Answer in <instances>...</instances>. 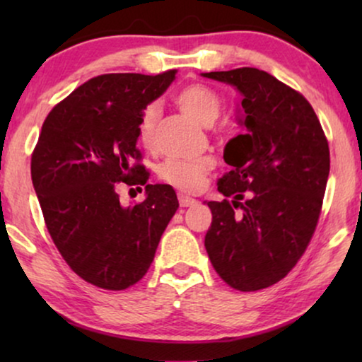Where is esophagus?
I'll return each instance as SVG.
<instances>
[{"label": "esophagus", "mask_w": 362, "mask_h": 362, "mask_svg": "<svg viewBox=\"0 0 362 362\" xmlns=\"http://www.w3.org/2000/svg\"><path fill=\"white\" fill-rule=\"evenodd\" d=\"M177 199H180L181 207H192V206L197 204L196 199H192V197L186 196V194H180V196H177Z\"/></svg>", "instance_id": "1"}]
</instances>
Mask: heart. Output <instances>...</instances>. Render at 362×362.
<instances>
[{"label":"heart","instance_id":"heart-1","mask_svg":"<svg viewBox=\"0 0 362 362\" xmlns=\"http://www.w3.org/2000/svg\"><path fill=\"white\" fill-rule=\"evenodd\" d=\"M176 105L180 110L199 123L202 127H211L217 120L221 113V100L216 92L204 86H189L181 90L176 97ZM160 115L156 105H148L141 113L138 135L143 145H150L155 133V125ZM212 168V160L209 158H196V160H177L171 158L166 160L158 170V175L168 185L182 191H196L202 185V180Z\"/></svg>","mask_w":362,"mask_h":362}]
</instances>
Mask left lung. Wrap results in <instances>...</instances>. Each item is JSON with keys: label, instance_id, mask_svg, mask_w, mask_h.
Masks as SVG:
<instances>
[{"label": "left lung", "instance_id": "obj_1", "mask_svg": "<svg viewBox=\"0 0 362 362\" xmlns=\"http://www.w3.org/2000/svg\"><path fill=\"white\" fill-rule=\"evenodd\" d=\"M201 76L240 93L235 120L244 128L227 141L230 171L217 181L232 201H206L212 224L204 247L232 288H267L293 269L313 235L329 175L328 141L308 100L270 74L242 67Z\"/></svg>", "mask_w": 362, "mask_h": 362}]
</instances>
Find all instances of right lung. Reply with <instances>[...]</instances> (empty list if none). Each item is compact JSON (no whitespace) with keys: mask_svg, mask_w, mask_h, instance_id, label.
<instances>
[{"mask_svg":"<svg viewBox=\"0 0 362 362\" xmlns=\"http://www.w3.org/2000/svg\"><path fill=\"white\" fill-rule=\"evenodd\" d=\"M176 71L105 74L82 83L44 122L31 177L44 221L64 260L88 284L125 290L143 279L180 202L170 185H147L146 201L119 204L116 187L146 184L133 165L145 108Z\"/></svg>","mask_w":362,"mask_h":362,"instance_id":"right-lung-1","label":"right lung"}]
</instances>
